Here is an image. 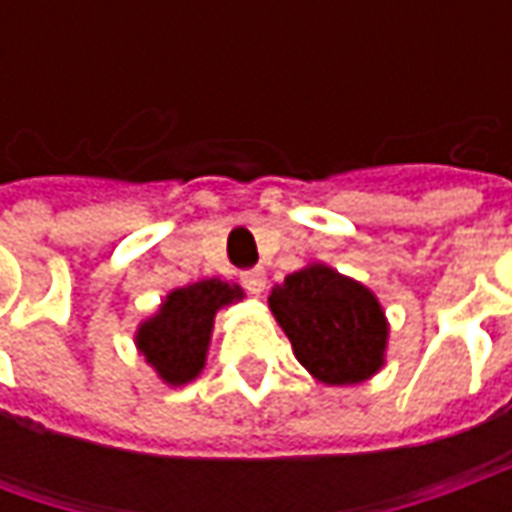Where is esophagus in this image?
<instances>
[{"label":"esophagus","instance_id":"34e87169","mask_svg":"<svg viewBox=\"0 0 512 512\" xmlns=\"http://www.w3.org/2000/svg\"><path fill=\"white\" fill-rule=\"evenodd\" d=\"M241 282H244V288L252 293V296H260L263 290H266V274L260 271V268H255V271H246L244 277H241Z\"/></svg>","mask_w":512,"mask_h":512}]
</instances>
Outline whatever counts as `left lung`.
<instances>
[{"instance_id": "obj_1", "label": "left lung", "mask_w": 512, "mask_h": 512, "mask_svg": "<svg viewBox=\"0 0 512 512\" xmlns=\"http://www.w3.org/2000/svg\"><path fill=\"white\" fill-rule=\"evenodd\" d=\"M268 310L288 334L299 365L326 386L365 384L386 365L389 321L359 279L307 263L271 288Z\"/></svg>"}]
</instances>
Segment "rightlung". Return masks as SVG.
Masks as SVG:
<instances>
[{"mask_svg":"<svg viewBox=\"0 0 512 512\" xmlns=\"http://www.w3.org/2000/svg\"><path fill=\"white\" fill-rule=\"evenodd\" d=\"M244 296L241 285L219 277L172 288L156 312L136 326V351L153 367L161 384H189L208 362L216 312L238 304Z\"/></svg>","mask_w":512,"mask_h":512,"instance_id":"add662e5","label":"right lung"}]
</instances>
